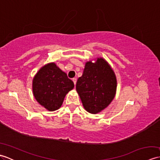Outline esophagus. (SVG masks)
Instances as JSON below:
<instances>
[{
    "instance_id": "obj_1",
    "label": "esophagus",
    "mask_w": 160,
    "mask_h": 160,
    "mask_svg": "<svg viewBox=\"0 0 160 160\" xmlns=\"http://www.w3.org/2000/svg\"><path fill=\"white\" fill-rule=\"evenodd\" d=\"M72 80H73V83H74L75 85H76V82H77V78H73V79H72Z\"/></svg>"
}]
</instances>
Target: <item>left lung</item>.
Returning a JSON list of instances; mask_svg holds the SVG:
<instances>
[{"instance_id": "8db88e82", "label": "left lung", "mask_w": 160, "mask_h": 160, "mask_svg": "<svg viewBox=\"0 0 160 160\" xmlns=\"http://www.w3.org/2000/svg\"><path fill=\"white\" fill-rule=\"evenodd\" d=\"M116 77L106 61L98 58L95 63L87 62L82 76L76 82V91L84 108L96 114L107 107L115 97Z\"/></svg>"}]
</instances>
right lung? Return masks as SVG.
Wrapping results in <instances>:
<instances>
[{"instance_id":"add662e5","label":"right lung","mask_w":160,"mask_h":160,"mask_svg":"<svg viewBox=\"0 0 160 160\" xmlns=\"http://www.w3.org/2000/svg\"><path fill=\"white\" fill-rule=\"evenodd\" d=\"M73 87V81L55 63L42 67L33 80V93L36 100L52 111L58 109L66 94Z\"/></svg>"}]
</instances>
